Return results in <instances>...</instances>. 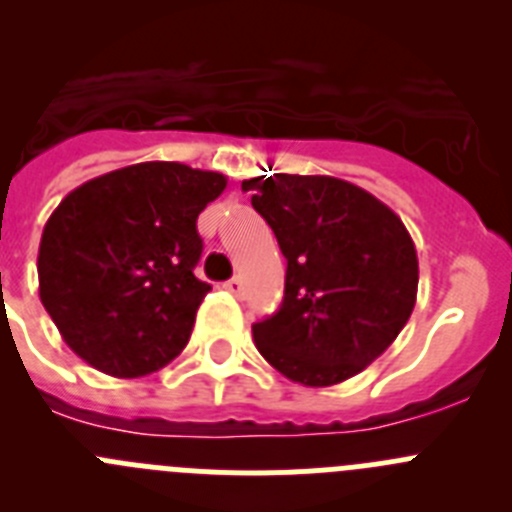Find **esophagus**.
Masks as SVG:
<instances>
[{
	"label": "esophagus",
	"mask_w": 512,
	"mask_h": 512,
	"mask_svg": "<svg viewBox=\"0 0 512 512\" xmlns=\"http://www.w3.org/2000/svg\"><path fill=\"white\" fill-rule=\"evenodd\" d=\"M224 288H227L232 295H242V280L240 278L227 280V283H224Z\"/></svg>",
	"instance_id": "esophagus-1"
}]
</instances>
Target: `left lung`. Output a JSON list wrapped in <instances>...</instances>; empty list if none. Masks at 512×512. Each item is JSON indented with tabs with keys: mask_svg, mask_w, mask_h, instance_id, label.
Masks as SVG:
<instances>
[{
	"mask_svg": "<svg viewBox=\"0 0 512 512\" xmlns=\"http://www.w3.org/2000/svg\"><path fill=\"white\" fill-rule=\"evenodd\" d=\"M288 260L278 313L252 326L272 369L303 386H333L394 343L417 303L419 262L384 202L336 176L242 181Z\"/></svg>",
	"mask_w": 512,
	"mask_h": 512,
	"instance_id": "left-lung-1",
	"label": "left lung"
}]
</instances>
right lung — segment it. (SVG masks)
<instances>
[{"label":"right lung","mask_w":512,"mask_h":512,"mask_svg":"<svg viewBox=\"0 0 512 512\" xmlns=\"http://www.w3.org/2000/svg\"><path fill=\"white\" fill-rule=\"evenodd\" d=\"M227 179L176 161H146L85 181L42 229L40 300L85 364L136 379L171 364L189 343L212 285L197 217Z\"/></svg>","instance_id":"add662e5"}]
</instances>
